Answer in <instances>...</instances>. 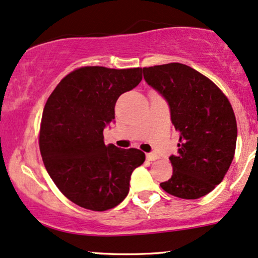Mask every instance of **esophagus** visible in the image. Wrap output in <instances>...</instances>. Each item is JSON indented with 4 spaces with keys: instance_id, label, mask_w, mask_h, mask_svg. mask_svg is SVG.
Wrapping results in <instances>:
<instances>
[{
    "instance_id": "obj_1",
    "label": "esophagus",
    "mask_w": 258,
    "mask_h": 258,
    "mask_svg": "<svg viewBox=\"0 0 258 258\" xmlns=\"http://www.w3.org/2000/svg\"><path fill=\"white\" fill-rule=\"evenodd\" d=\"M146 158H147L148 161H154V160H158V159H159V157L155 153L146 154Z\"/></svg>"
}]
</instances>
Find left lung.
<instances>
[{
    "mask_svg": "<svg viewBox=\"0 0 258 258\" xmlns=\"http://www.w3.org/2000/svg\"><path fill=\"white\" fill-rule=\"evenodd\" d=\"M147 84L167 101L179 134L173 173L160 186L171 195L195 200L221 183L231 166L237 122L230 101L214 82L182 63L142 69Z\"/></svg>",
    "mask_w": 258,
    "mask_h": 258,
    "instance_id": "8db88e82",
    "label": "left lung"
}]
</instances>
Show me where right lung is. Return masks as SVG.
Here are the masks:
<instances>
[{
    "mask_svg": "<svg viewBox=\"0 0 258 258\" xmlns=\"http://www.w3.org/2000/svg\"><path fill=\"white\" fill-rule=\"evenodd\" d=\"M142 80V68L82 67L57 85L41 117L39 148L53 183L82 208L104 212L129 192L133 171L144 164L140 149L104 144L120 94Z\"/></svg>",
    "mask_w": 258,
    "mask_h": 258,
    "instance_id": "add662e5",
    "label": "right lung"
}]
</instances>
